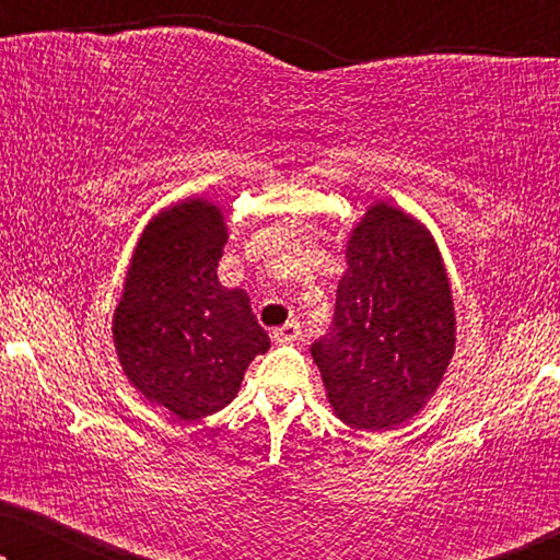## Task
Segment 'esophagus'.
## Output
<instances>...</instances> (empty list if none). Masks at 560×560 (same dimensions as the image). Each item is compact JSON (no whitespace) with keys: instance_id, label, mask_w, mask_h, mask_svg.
<instances>
[{"instance_id":"1","label":"esophagus","mask_w":560,"mask_h":560,"mask_svg":"<svg viewBox=\"0 0 560 560\" xmlns=\"http://www.w3.org/2000/svg\"><path fill=\"white\" fill-rule=\"evenodd\" d=\"M301 324H298V320H288L285 326H280V328H275L272 331V341L275 343H293V341H298L301 339Z\"/></svg>"}]
</instances>
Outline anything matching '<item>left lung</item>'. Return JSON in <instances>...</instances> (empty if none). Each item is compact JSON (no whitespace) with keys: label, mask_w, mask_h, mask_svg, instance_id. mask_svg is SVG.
<instances>
[{"label":"left lung","mask_w":560,"mask_h":560,"mask_svg":"<svg viewBox=\"0 0 560 560\" xmlns=\"http://www.w3.org/2000/svg\"><path fill=\"white\" fill-rule=\"evenodd\" d=\"M454 347V298L431 232L377 201L347 242L331 331L311 347L328 402L351 428L389 431L431 400Z\"/></svg>","instance_id":"obj_1"}]
</instances>
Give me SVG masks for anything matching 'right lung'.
Masks as SVG:
<instances>
[{
    "label": "right lung",
    "mask_w": 560,
    "mask_h": 560,
    "mask_svg": "<svg viewBox=\"0 0 560 560\" xmlns=\"http://www.w3.org/2000/svg\"><path fill=\"white\" fill-rule=\"evenodd\" d=\"M224 211L186 198L158 213L137 242L114 311L127 380L180 420L226 408L252 359L270 349L244 290L219 282Z\"/></svg>",
    "instance_id": "add662e5"
}]
</instances>
